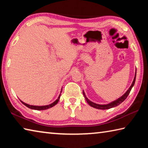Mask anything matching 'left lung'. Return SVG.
I'll return each instance as SVG.
<instances>
[{
    "instance_id": "1",
    "label": "left lung",
    "mask_w": 148,
    "mask_h": 148,
    "mask_svg": "<svg viewBox=\"0 0 148 148\" xmlns=\"http://www.w3.org/2000/svg\"><path fill=\"white\" fill-rule=\"evenodd\" d=\"M136 71L135 72V76L134 77V79H133V82H132V83L131 84V87H129V89L127 90L126 91V92L123 95H122L121 97H119V99H116V101H112L110 102L109 104H96L95 103V102H92V101H90L87 98L86 94H85L84 91H83V94H84V96L85 97V99H86V101L87 103H88L90 106L95 108H97V109H99V110H107V109H110V108H114V107H116L117 106H118L121 103V102H123L127 97H128L129 94L130 93V92H131V89L132 88V87L134 86V83H135V80H136Z\"/></svg>"
}]
</instances>
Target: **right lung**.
Masks as SVG:
<instances>
[{"instance_id": "add662e5", "label": "right lung", "mask_w": 148, "mask_h": 148, "mask_svg": "<svg viewBox=\"0 0 148 148\" xmlns=\"http://www.w3.org/2000/svg\"><path fill=\"white\" fill-rule=\"evenodd\" d=\"M60 97H61V95H59L58 99H57L56 101H54L53 103L48 104V105H46V106H33V105H30V104L25 103V102H23V101H21V100H20V101H21L22 103L25 105V106H26L27 107H28L31 109L36 110H47L48 108H52L53 106H54L55 105H56L57 103H58L59 99H60Z\"/></svg>"}]
</instances>
